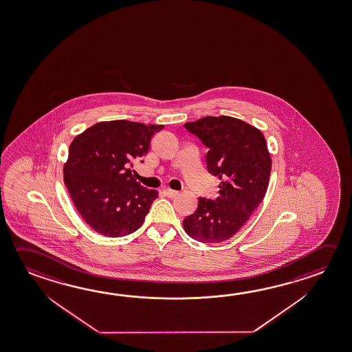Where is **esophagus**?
Returning <instances> with one entry per match:
<instances>
[{"instance_id": "esophagus-1", "label": "esophagus", "mask_w": 352, "mask_h": 352, "mask_svg": "<svg viewBox=\"0 0 352 352\" xmlns=\"http://www.w3.org/2000/svg\"><path fill=\"white\" fill-rule=\"evenodd\" d=\"M163 191H164V194H166L168 197H175L179 195V191L172 190V189H164Z\"/></svg>"}]
</instances>
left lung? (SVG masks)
Instances as JSON below:
<instances>
[{
  "instance_id": "left-lung-1",
  "label": "left lung",
  "mask_w": 352,
  "mask_h": 352,
  "mask_svg": "<svg viewBox=\"0 0 352 352\" xmlns=\"http://www.w3.org/2000/svg\"><path fill=\"white\" fill-rule=\"evenodd\" d=\"M185 129L209 148L206 166L220 179L215 201L199 197L197 209L183 221L191 239L216 243L228 240L262 203L271 175L265 138L254 126L231 116H208Z\"/></svg>"
}]
</instances>
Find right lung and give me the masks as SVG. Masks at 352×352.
<instances>
[{
    "mask_svg": "<svg viewBox=\"0 0 352 352\" xmlns=\"http://www.w3.org/2000/svg\"><path fill=\"white\" fill-rule=\"evenodd\" d=\"M163 127L127 120L104 121L70 143L64 183L78 212L94 231L121 237L141 228L158 191L143 188L131 168L148 153L151 138Z\"/></svg>",
    "mask_w": 352,
    "mask_h": 352,
    "instance_id": "obj_1",
    "label": "right lung"
}]
</instances>
